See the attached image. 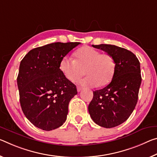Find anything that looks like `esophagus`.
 Masks as SVG:
<instances>
[{
  "label": "esophagus",
  "instance_id": "1",
  "mask_svg": "<svg viewBox=\"0 0 157 157\" xmlns=\"http://www.w3.org/2000/svg\"><path fill=\"white\" fill-rule=\"evenodd\" d=\"M83 88L81 87V86H77V90H78V92H80L82 90Z\"/></svg>",
  "mask_w": 157,
  "mask_h": 157
}]
</instances>
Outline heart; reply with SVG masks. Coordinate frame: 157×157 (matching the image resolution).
<instances>
[{"label": "heart", "mask_w": 157, "mask_h": 157, "mask_svg": "<svg viewBox=\"0 0 157 157\" xmlns=\"http://www.w3.org/2000/svg\"><path fill=\"white\" fill-rule=\"evenodd\" d=\"M116 63L113 56L101 52L89 46H84L74 53V60L68 56L62 57L59 68L63 75L71 82H76L82 76L83 71L87 76L79 83L84 86L101 87L113 79Z\"/></svg>", "instance_id": "b5f03b06"}]
</instances>
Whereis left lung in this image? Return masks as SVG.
Instances as JSON below:
<instances>
[{"label":"left lung","mask_w":157,"mask_h":157,"mask_svg":"<svg viewBox=\"0 0 157 157\" xmlns=\"http://www.w3.org/2000/svg\"><path fill=\"white\" fill-rule=\"evenodd\" d=\"M92 47L113 56L116 67L111 82L94 91L89 113L98 125L115 127L130 117L138 102L142 81L140 62L135 54L122 47L105 44Z\"/></svg>","instance_id":"8db88e82"}]
</instances>
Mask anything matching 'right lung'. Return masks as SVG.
Returning <instances> with one entry per match:
<instances>
[{"instance_id":"1","label":"right lung","mask_w":157,"mask_h":157,"mask_svg":"<svg viewBox=\"0 0 157 157\" xmlns=\"http://www.w3.org/2000/svg\"><path fill=\"white\" fill-rule=\"evenodd\" d=\"M80 43H54L31 49L22 59L17 77L22 111L40 129L52 131L65 122L76 86L59 68L62 57Z\"/></svg>"}]
</instances>
